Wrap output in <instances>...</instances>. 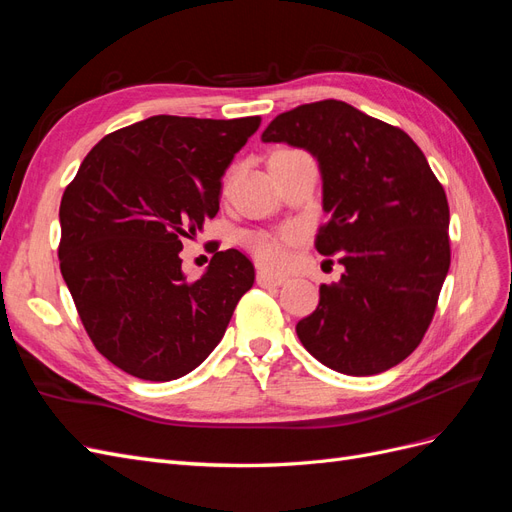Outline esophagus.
<instances>
[{
	"label": "esophagus",
	"instance_id": "esophagus-1",
	"mask_svg": "<svg viewBox=\"0 0 512 512\" xmlns=\"http://www.w3.org/2000/svg\"><path fill=\"white\" fill-rule=\"evenodd\" d=\"M256 282H258L260 286H265V288H269V286H282V284H284V277H282V275H273V273L267 271V269H258Z\"/></svg>",
	"mask_w": 512,
	"mask_h": 512
}]
</instances>
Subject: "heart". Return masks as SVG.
Returning <instances> with one entry per match:
<instances>
[{
  "label": "heart",
  "mask_w": 512,
  "mask_h": 512,
  "mask_svg": "<svg viewBox=\"0 0 512 512\" xmlns=\"http://www.w3.org/2000/svg\"><path fill=\"white\" fill-rule=\"evenodd\" d=\"M288 237H275V235H265V232H260V235L250 237V250L254 252V256L262 262V265L267 267H282L286 262V247L284 241Z\"/></svg>",
  "instance_id": "1"
}]
</instances>
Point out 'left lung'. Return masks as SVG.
<instances>
[{
	"instance_id": "8db88e82",
	"label": "left lung",
	"mask_w": 512,
	"mask_h": 512,
	"mask_svg": "<svg viewBox=\"0 0 512 512\" xmlns=\"http://www.w3.org/2000/svg\"><path fill=\"white\" fill-rule=\"evenodd\" d=\"M260 138L312 153L329 215L316 250L342 254V280L297 322L301 344L346 376L395 367L421 344L451 267L446 194L423 151L339 100L277 115Z\"/></svg>"
}]
</instances>
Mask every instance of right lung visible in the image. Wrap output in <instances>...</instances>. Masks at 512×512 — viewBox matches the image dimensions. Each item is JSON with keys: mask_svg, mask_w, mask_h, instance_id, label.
<instances>
[{"mask_svg": "<svg viewBox=\"0 0 512 512\" xmlns=\"http://www.w3.org/2000/svg\"><path fill=\"white\" fill-rule=\"evenodd\" d=\"M260 117L156 115L104 136L59 205V267L83 327L126 374H190L226 333L254 284L239 250L215 252L190 282L183 239L220 211L222 177Z\"/></svg>", "mask_w": 512, "mask_h": 512, "instance_id": "add662e5", "label": "right lung"}]
</instances>
